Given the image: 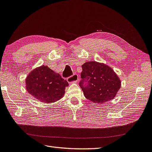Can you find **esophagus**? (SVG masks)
Segmentation results:
<instances>
[{
    "instance_id": "obj_1",
    "label": "esophagus",
    "mask_w": 152,
    "mask_h": 152,
    "mask_svg": "<svg viewBox=\"0 0 152 152\" xmlns=\"http://www.w3.org/2000/svg\"><path fill=\"white\" fill-rule=\"evenodd\" d=\"M78 75H76V74H74L72 76H70L67 77V81L69 83H75L78 81Z\"/></svg>"
}]
</instances>
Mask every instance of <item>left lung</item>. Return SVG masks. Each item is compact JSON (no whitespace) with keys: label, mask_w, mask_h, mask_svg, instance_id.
<instances>
[{"label":"left lung","mask_w":152,"mask_h":152,"mask_svg":"<svg viewBox=\"0 0 152 152\" xmlns=\"http://www.w3.org/2000/svg\"><path fill=\"white\" fill-rule=\"evenodd\" d=\"M82 67L79 85L87 99L102 104L115 98L121 83L110 66L90 61L84 63Z\"/></svg>","instance_id":"left-lung-1"}]
</instances>
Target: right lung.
<instances>
[{
  "label": "right lung",
  "mask_w": 152,
  "mask_h": 152,
  "mask_svg": "<svg viewBox=\"0 0 152 152\" xmlns=\"http://www.w3.org/2000/svg\"><path fill=\"white\" fill-rule=\"evenodd\" d=\"M68 85L60 75L45 65L32 70L26 80L28 92L44 103H52L61 98Z\"/></svg>",
  "instance_id": "obj_1"
}]
</instances>
